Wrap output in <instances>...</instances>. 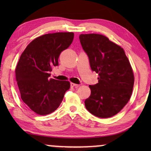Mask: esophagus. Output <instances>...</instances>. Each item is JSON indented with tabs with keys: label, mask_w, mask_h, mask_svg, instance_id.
Segmentation results:
<instances>
[{
	"label": "esophagus",
	"mask_w": 151,
	"mask_h": 151,
	"mask_svg": "<svg viewBox=\"0 0 151 151\" xmlns=\"http://www.w3.org/2000/svg\"><path fill=\"white\" fill-rule=\"evenodd\" d=\"M78 86H79V85L77 84H75V83H73V82H71V87L72 88H78Z\"/></svg>",
	"instance_id": "34e87169"
}]
</instances>
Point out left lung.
I'll return each instance as SVG.
<instances>
[{
    "label": "left lung",
    "instance_id": "8db88e82",
    "mask_svg": "<svg viewBox=\"0 0 151 151\" xmlns=\"http://www.w3.org/2000/svg\"><path fill=\"white\" fill-rule=\"evenodd\" d=\"M92 71L98 73V83L89 85L91 96L84 101L86 109L101 118L113 117L129 102L134 84L130 62L120 46L101 34L80 35Z\"/></svg>",
    "mask_w": 151,
    "mask_h": 151
}]
</instances>
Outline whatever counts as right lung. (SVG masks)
Masks as SVG:
<instances>
[{
  "mask_svg": "<svg viewBox=\"0 0 151 151\" xmlns=\"http://www.w3.org/2000/svg\"><path fill=\"white\" fill-rule=\"evenodd\" d=\"M73 32L47 34L33 40L20 55L15 69L16 80L24 104L36 114H50L58 108L69 81L53 78L49 71L58 65L61 52L73 42Z\"/></svg>",
  "mask_w": 151,
  "mask_h": 151,
  "instance_id": "1",
  "label": "right lung"
}]
</instances>
